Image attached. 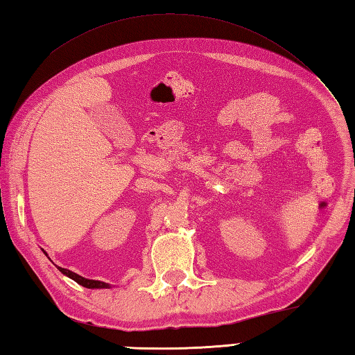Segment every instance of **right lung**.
<instances>
[{
	"instance_id": "obj_1",
	"label": "right lung",
	"mask_w": 355,
	"mask_h": 355,
	"mask_svg": "<svg viewBox=\"0 0 355 355\" xmlns=\"http://www.w3.org/2000/svg\"><path fill=\"white\" fill-rule=\"evenodd\" d=\"M45 253V252H44ZM47 254V253H45ZM59 268V271H61L62 275H65V276H69L70 279H73L74 282H78L79 285H82V286H85V288H110V284H105V282H102V281H93V279H85V277H82V276H79L78 273H73V271H70V270H67V268H62V267H58Z\"/></svg>"
}]
</instances>
